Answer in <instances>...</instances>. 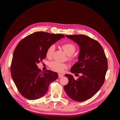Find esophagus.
Returning <instances> with one entry per match:
<instances>
[{"label": "esophagus", "instance_id": "esophagus-1", "mask_svg": "<svg viewBox=\"0 0 120 120\" xmlns=\"http://www.w3.org/2000/svg\"><path fill=\"white\" fill-rule=\"evenodd\" d=\"M63 77V75L62 74H59V78H61Z\"/></svg>", "mask_w": 120, "mask_h": 120}]
</instances>
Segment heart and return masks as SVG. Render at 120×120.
I'll list each match as a JSON object with an SVG mask.
<instances>
[{
    "label": "heart",
    "mask_w": 120,
    "mask_h": 120,
    "mask_svg": "<svg viewBox=\"0 0 120 120\" xmlns=\"http://www.w3.org/2000/svg\"><path fill=\"white\" fill-rule=\"evenodd\" d=\"M62 48L64 52L68 56H70V58H72V54H73L75 50V48L74 45L71 43H65L62 45ZM55 49V45H50L48 48L46 52V56L47 57L51 58ZM49 67L53 71L59 72H63L64 71L65 69L68 68V65L66 64L60 63L57 61H53L49 63Z\"/></svg>",
    "instance_id": "1"
}]
</instances>
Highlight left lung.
I'll return each mask as SVG.
<instances>
[{
	"instance_id": "obj_1",
	"label": "left lung",
	"mask_w": 120,
	"mask_h": 120,
	"mask_svg": "<svg viewBox=\"0 0 120 120\" xmlns=\"http://www.w3.org/2000/svg\"><path fill=\"white\" fill-rule=\"evenodd\" d=\"M66 37L79 46L78 61L71 72L81 73V76L75 80L71 75H65L68 82L64 89L72 100L83 101L93 97L102 86L108 70L107 59L102 46L96 40L81 34Z\"/></svg>"
}]
</instances>
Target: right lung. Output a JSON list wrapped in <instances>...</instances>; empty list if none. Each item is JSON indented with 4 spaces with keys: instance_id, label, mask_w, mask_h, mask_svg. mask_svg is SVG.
Instances as JSON below:
<instances>
[{
    "instance_id": "obj_1",
    "label": "right lung",
    "mask_w": 120,
    "mask_h": 120,
    "mask_svg": "<svg viewBox=\"0 0 120 120\" xmlns=\"http://www.w3.org/2000/svg\"><path fill=\"white\" fill-rule=\"evenodd\" d=\"M65 36L45 32H35L24 38L14 50L11 64V77L17 90L30 100L44 96L52 82L58 78L57 72L41 71L37 64L46 57L49 47Z\"/></svg>"
}]
</instances>
